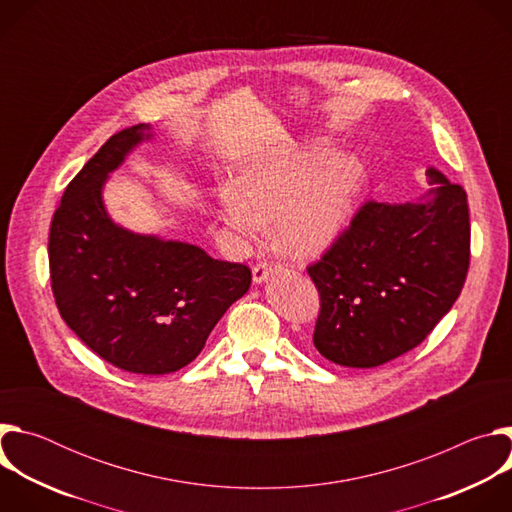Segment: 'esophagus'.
I'll return each instance as SVG.
<instances>
[{
    "label": "esophagus",
    "mask_w": 512,
    "mask_h": 512,
    "mask_svg": "<svg viewBox=\"0 0 512 512\" xmlns=\"http://www.w3.org/2000/svg\"><path fill=\"white\" fill-rule=\"evenodd\" d=\"M271 273V267L267 261H259L255 267H253V283H263Z\"/></svg>",
    "instance_id": "obj_1"
}]
</instances>
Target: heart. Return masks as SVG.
<instances>
[{"label": "heart", "instance_id": "1", "mask_svg": "<svg viewBox=\"0 0 512 512\" xmlns=\"http://www.w3.org/2000/svg\"><path fill=\"white\" fill-rule=\"evenodd\" d=\"M328 154L330 143L316 139L283 156L241 166L235 184L216 192L225 223L249 243L263 223L275 221L289 255H320L342 231L364 182L356 156Z\"/></svg>", "mask_w": 512, "mask_h": 512}]
</instances>
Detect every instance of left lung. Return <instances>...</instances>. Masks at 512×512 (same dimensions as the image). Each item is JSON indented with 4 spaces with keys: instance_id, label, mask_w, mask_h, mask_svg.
Wrapping results in <instances>:
<instances>
[{
    "instance_id": "8db88e82",
    "label": "left lung",
    "mask_w": 512,
    "mask_h": 512,
    "mask_svg": "<svg viewBox=\"0 0 512 512\" xmlns=\"http://www.w3.org/2000/svg\"><path fill=\"white\" fill-rule=\"evenodd\" d=\"M403 204L367 202L324 257L308 267L320 294L318 352L350 369H373L415 348L466 281L470 214L462 186L440 170Z\"/></svg>"
}]
</instances>
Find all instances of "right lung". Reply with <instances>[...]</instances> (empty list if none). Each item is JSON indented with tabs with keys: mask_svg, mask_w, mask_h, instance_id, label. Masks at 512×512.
<instances>
[{
	"mask_svg": "<svg viewBox=\"0 0 512 512\" xmlns=\"http://www.w3.org/2000/svg\"><path fill=\"white\" fill-rule=\"evenodd\" d=\"M148 139V123L115 133L72 178L52 218L48 261L62 320L95 354L127 373L168 375L200 354L247 294L251 269L113 223L105 182Z\"/></svg>",
	"mask_w": 512,
	"mask_h": 512,
	"instance_id": "1",
	"label": "right lung"
}]
</instances>
